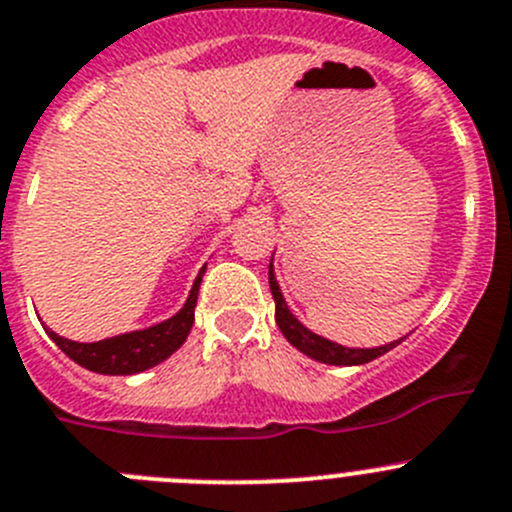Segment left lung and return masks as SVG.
<instances>
[{"instance_id": "1", "label": "left lung", "mask_w": 512, "mask_h": 512, "mask_svg": "<svg viewBox=\"0 0 512 512\" xmlns=\"http://www.w3.org/2000/svg\"><path fill=\"white\" fill-rule=\"evenodd\" d=\"M269 286H271V296H274V304H276V324H279L281 334L286 337V342L291 347L299 349L301 354L306 357L316 359L321 364H334V367H357V364H367L372 359L382 357L384 352L397 347L402 339L397 342H387L382 347H344V344L332 342V339L319 337L314 334L311 329H306L294 314H291L289 304H286L284 294H281V286L276 281L274 274V256H271V264H269Z\"/></svg>"}]
</instances>
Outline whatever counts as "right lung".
<instances>
[{
	"label": "right lung",
	"mask_w": 512,
	"mask_h": 512,
	"mask_svg": "<svg viewBox=\"0 0 512 512\" xmlns=\"http://www.w3.org/2000/svg\"><path fill=\"white\" fill-rule=\"evenodd\" d=\"M203 274H206V266L198 271L196 281H193V289L188 294L183 309L175 311L170 319L160 321V324L148 326V329H135V332L118 334V337L100 339V342H72V339L60 337L57 332L47 329L52 342L67 354L75 364L90 369L97 374H138L145 369L155 367L163 359H168L175 349L183 347V342L188 339V332L193 326V311H196L198 301V286H201Z\"/></svg>",
	"instance_id": "right-lung-1"
}]
</instances>
